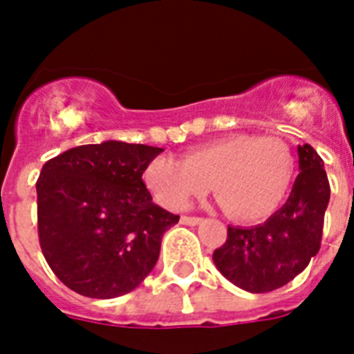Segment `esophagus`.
<instances>
[{
    "label": "esophagus",
    "mask_w": 354,
    "mask_h": 354,
    "mask_svg": "<svg viewBox=\"0 0 354 354\" xmlns=\"http://www.w3.org/2000/svg\"><path fill=\"white\" fill-rule=\"evenodd\" d=\"M202 221V218H196V216H180V223L189 225V227H195Z\"/></svg>",
    "instance_id": "1"
}]
</instances>
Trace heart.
Returning <instances> with one entry per match:
<instances>
[{
  "instance_id": "obj_1",
  "label": "heart",
  "mask_w": 354,
  "mask_h": 354,
  "mask_svg": "<svg viewBox=\"0 0 354 354\" xmlns=\"http://www.w3.org/2000/svg\"><path fill=\"white\" fill-rule=\"evenodd\" d=\"M294 171V156L282 140L232 134L193 147L184 159L158 156L145 167L143 180L159 204L171 211L204 196L212 183L232 218L261 221L280 207Z\"/></svg>"
}]
</instances>
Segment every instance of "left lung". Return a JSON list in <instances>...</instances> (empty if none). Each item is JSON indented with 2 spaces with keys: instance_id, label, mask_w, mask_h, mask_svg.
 <instances>
[{
  "instance_id": "8db88e82",
  "label": "left lung",
  "mask_w": 354,
  "mask_h": 354,
  "mask_svg": "<svg viewBox=\"0 0 354 354\" xmlns=\"http://www.w3.org/2000/svg\"><path fill=\"white\" fill-rule=\"evenodd\" d=\"M323 159L308 143L298 145V168L286 204L253 227L228 225V237L212 261L227 280L248 292L283 287L319 252L330 183Z\"/></svg>"
}]
</instances>
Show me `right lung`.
I'll list each match as a JSON object with an SVG mask.
<instances>
[{
    "label": "right lung",
    "mask_w": 354,
    "mask_h": 354,
    "mask_svg": "<svg viewBox=\"0 0 354 354\" xmlns=\"http://www.w3.org/2000/svg\"><path fill=\"white\" fill-rule=\"evenodd\" d=\"M159 147L106 140L49 159L37 180L44 257L74 292L111 299L154 270L162 234L179 221L142 180Z\"/></svg>",
    "instance_id": "add662e5"
}]
</instances>
